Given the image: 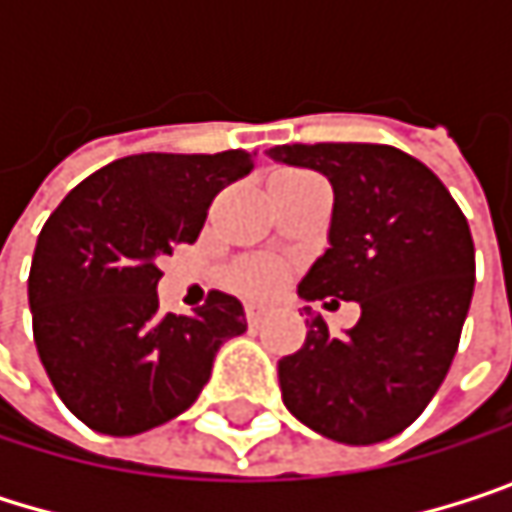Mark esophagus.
I'll list each match as a JSON object with an SVG mask.
<instances>
[{
	"label": "esophagus",
	"mask_w": 512,
	"mask_h": 512,
	"mask_svg": "<svg viewBox=\"0 0 512 512\" xmlns=\"http://www.w3.org/2000/svg\"><path fill=\"white\" fill-rule=\"evenodd\" d=\"M260 317H263V308H257V305H246V320H249V326H257V323H260Z\"/></svg>",
	"instance_id": "1"
}]
</instances>
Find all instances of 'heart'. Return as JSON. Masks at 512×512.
I'll return each instance as SVG.
<instances>
[{
	"instance_id": "1",
	"label": "heart",
	"mask_w": 512,
	"mask_h": 512,
	"mask_svg": "<svg viewBox=\"0 0 512 512\" xmlns=\"http://www.w3.org/2000/svg\"><path fill=\"white\" fill-rule=\"evenodd\" d=\"M311 171H281L275 180H284V177H308ZM231 284L243 293V296H252V299H263L269 293L278 290L281 284V266L275 260H263V257H255V260H246L240 263L234 272H231Z\"/></svg>"
}]
</instances>
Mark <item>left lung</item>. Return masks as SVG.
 <instances>
[{"label":"left lung","mask_w":512,"mask_h":512,"mask_svg":"<svg viewBox=\"0 0 512 512\" xmlns=\"http://www.w3.org/2000/svg\"><path fill=\"white\" fill-rule=\"evenodd\" d=\"M269 156L314 168L335 189L329 249L302 299L358 302L332 335L317 314L299 353L278 361L284 406L344 445L403 433L445 382L474 293V243L445 183L391 145H278Z\"/></svg>","instance_id":"left-lung-1"}]
</instances>
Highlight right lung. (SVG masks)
Returning a JSON list of instances; mask_svg holds the SVG:
<instances>
[{"instance_id":"1","label":"right lung","mask_w":512,"mask_h":512,"mask_svg":"<svg viewBox=\"0 0 512 512\" xmlns=\"http://www.w3.org/2000/svg\"><path fill=\"white\" fill-rule=\"evenodd\" d=\"M255 154H136L85 177L47 219L29 272L32 332L61 403L91 430L136 436L186 412L219 347L246 332L240 299L213 290L162 314L156 260L195 243L213 198Z\"/></svg>"}]
</instances>
